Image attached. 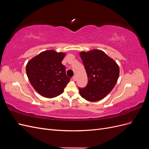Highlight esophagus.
I'll return each instance as SVG.
<instances>
[{
	"instance_id": "esophagus-1",
	"label": "esophagus",
	"mask_w": 149,
	"mask_h": 149,
	"mask_svg": "<svg viewBox=\"0 0 149 149\" xmlns=\"http://www.w3.org/2000/svg\"><path fill=\"white\" fill-rule=\"evenodd\" d=\"M73 81H75L76 80V75L73 76Z\"/></svg>"
}]
</instances>
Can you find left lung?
<instances>
[{"label": "left lung", "mask_w": 149, "mask_h": 149, "mask_svg": "<svg viewBox=\"0 0 149 149\" xmlns=\"http://www.w3.org/2000/svg\"><path fill=\"white\" fill-rule=\"evenodd\" d=\"M88 76V84L78 88L86 100L95 102L105 97L114 88L119 76V68L116 61L99 49L79 53Z\"/></svg>", "instance_id": "8db88e82"}]
</instances>
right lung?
I'll list each match as a JSON object with an SVG mask.
<instances>
[{
	"mask_svg": "<svg viewBox=\"0 0 149 149\" xmlns=\"http://www.w3.org/2000/svg\"><path fill=\"white\" fill-rule=\"evenodd\" d=\"M64 53L47 50L31 59L26 72L31 86L40 95L47 98L58 96L64 91L70 78L66 74V68L61 63Z\"/></svg>",
	"mask_w": 149,
	"mask_h": 149,
	"instance_id": "1",
	"label": "right lung"
}]
</instances>
